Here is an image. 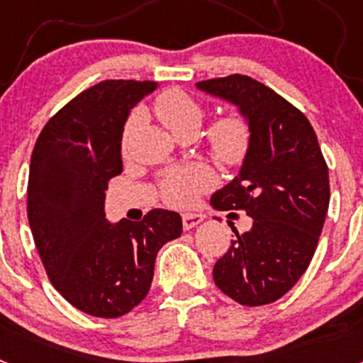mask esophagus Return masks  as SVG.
Segmentation results:
<instances>
[{
	"label": "esophagus",
	"instance_id": "1",
	"mask_svg": "<svg viewBox=\"0 0 363 363\" xmlns=\"http://www.w3.org/2000/svg\"><path fill=\"white\" fill-rule=\"evenodd\" d=\"M203 214H184V218H182V221H184V229L189 230L192 229V227H196L198 223L203 221Z\"/></svg>",
	"mask_w": 363,
	"mask_h": 363
}]
</instances>
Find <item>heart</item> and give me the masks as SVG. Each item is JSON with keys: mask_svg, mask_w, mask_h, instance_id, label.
<instances>
[{"mask_svg": "<svg viewBox=\"0 0 363 363\" xmlns=\"http://www.w3.org/2000/svg\"><path fill=\"white\" fill-rule=\"evenodd\" d=\"M160 120L176 134L200 130L205 120V107L189 92L169 89L154 101ZM136 116H130L121 134V145L127 149L133 134ZM251 125L240 112H227L216 118L207 129V147L213 158L223 167H238L247 158L251 149ZM162 194L167 203L179 209H187L196 203L201 192L209 187V176L200 167H176L167 171L160 182Z\"/></svg>", "mask_w": 363, "mask_h": 363, "instance_id": "1", "label": "heart"}]
</instances>
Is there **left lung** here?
Returning a JSON list of instances; mask_svg holds the SVG:
<instances>
[{
  "mask_svg": "<svg viewBox=\"0 0 363 363\" xmlns=\"http://www.w3.org/2000/svg\"><path fill=\"white\" fill-rule=\"evenodd\" d=\"M196 86L238 105L252 133L240 174L211 198L216 209L252 218L251 230L234 229L214 284L242 306H267L293 289L313 259L329 209V169L306 114L267 85L230 74Z\"/></svg>",
  "mask_w": 363,
  "mask_h": 363,
  "instance_id": "left-lung-1",
  "label": "left lung"
}]
</instances>
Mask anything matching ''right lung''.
<instances>
[{"label": "right lung", "instance_id": "right-lung-1", "mask_svg": "<svg viewBox=\"0 0 363 363\" xmlns=\"http://www.w3.org/2000/svg\"><path fill=\"white\" fill-rule=\"evenodd\" d=\"M154 89L136 79L96 83L47 121L32 150L27 214L47 277L70 306L98 318L142 303L156 255L182 234L179 214L165 209L142 221L105 220L108 179L123 169V125Z\"/></svg>", "mask_w": 363, "mask_h": 363}]
</instances>
